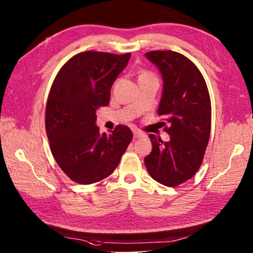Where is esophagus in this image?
Wrapping results in <instances>:
<instances>
[{"instance_id": "esophagus-1", "label": "esophagus", "mask_w": 253, "mask_h": 253, "mask_svg": "<svg viewBox=\"0 0 253 253\" xmlns=\"http://www.w3.org/2000/svg\"><path fill=\"white\" fill-rule=\"evenodd\" d=\"M133 136L135 139H139V138H142V136H144V133L139 131V130H133Z\"/></svg>"}]
</instances>
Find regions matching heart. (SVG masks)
I'll list each match as a JSON object with an SVG mask.
<instances>
[{
  "instance_id": "1",
  "label": "heart",
  "mask_w": 253,
  "mask_h": 253,
  "mask_svg": "<svg viewBox=\"0 0 253 253\" xmlns=\"http://www.w3.org/2000/svg\"><path fill=\"white\" fill-rule=\"evenodd\" d=\"M145 79H157V78L153 73H150V72L143 71V72H141V74L139 76V82L145 81Z\"/></svg>"
}]
</instances>
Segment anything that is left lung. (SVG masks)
Returning a JSON list of instances; mask_svg holds the SVG:
<instances>
[{
	"label": "left lung",
	"mask_w": 253,
	"mask_h": 253,
	"mask_svg": "<svg viewBox=\"0 0 253 253\" xmlns=\"http://www.w3.org/2000/svg\"><path fill=\"white\" fill-rule=\"evenodd\" d=\"M145 56L162 75L158 115L169 123L164 130L169 141L149 134L153 150L144 162L157 182L177 186L191 179L203 163L211 132L210 94L203 74L182 54L153 50Z\"/></svg>",
	"instance_id": "8db88e82"
}]
</instances>
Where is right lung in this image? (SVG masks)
Listing matches in <instances>:
<instances>
[{"mask_svg": "<svg viewBox=\"0 0 253 253\" xmlns=\"http://www.w3.org/2000/svg\"><path fill=\"white\" fill-rule=\"evenodd\" d=\"M130 56L79 53L64 63L54 79L46 103L45 130L56 162L77 183H95L111 175L132 140L125 125L102 134L95 124L96 110L109 104L111 86Z\"/></svg>", "mask_w": 253, "mask_h": 253, "instance_id": "right-lung-1", "label": "right lung"}]
</instances>
